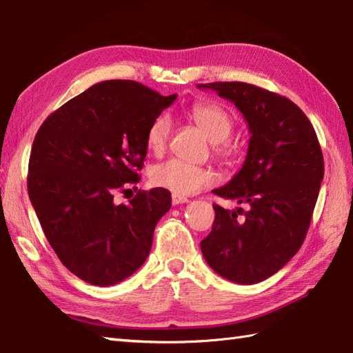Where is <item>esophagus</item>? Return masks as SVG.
<instances>
[{
    "label": "esophagus",
    "instance_id": "esophagus-1",
    "mask_svg": "<svg viewBox=\"0 0 353 353\" xmlns=\"http://www.w3.org/2000/svg\"><path fill=\"white\" fill-rule=\"evenodd\" d=\"M185 202H189V199L184 196H178V194H172V203H174V205H178V203H185Z\"/></svg>",
    "mask_w": 353,
    "mask_h": 353
}]
</instances>
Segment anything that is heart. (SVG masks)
I'll return each mask as SVG.
<instances>
[{"instance_id": "b5f03b06", "label": "heart", "mask_w": 353, "mask_h": 353, "mask_svg": "<svg viewBox=\"0 0 353 353\" xmlns=\"http://www.w3.org/2000/svg\"><path fill=\"white\" fill-rule=\"evenodd\" d=\"M190 117L203 131L211 142L217 143L214 152L222 159L226 155V146L222 143L234 130V117L225 107L216 103H198L190 108ZM170 123L164 114L157 116L146 130V148L148 151L159 155L166 150L169 139ZM152 185L169 190L178 196H189L198 193L213 183V174L193 164L184 163L178 159L163 161L150 172Z\"/></svg>"}]
</instances>
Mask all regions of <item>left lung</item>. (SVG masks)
<instances>
[{
	"label": "left lung",
	"instance_id": "8db88e82",
	"mask_svg": "<svg viewBox=\"0 0 353 353\" xmlns=\"http://www.w3.org/2000/svg\"><path fill=\"white\" fill-rule=\"evenodd\" d=\"M198 88L216 90L236 104L250 131L243 168L213 190L248 205V211L214 203L216 217L201 241L202 255L232 283H261L283 269L307 237L325 174L322 148L308 117L285 97L241 81Z\"/></svg>",
	"mask_w": 353,
	"mask_h": 353
}]
</instances>
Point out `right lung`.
Here are the masks:
<instances>
[{
	"label": "right lung",
	"instance_id": "right-lung-1",
	"mask_svg": "<svg viewBox=\"0 0 353 353\" xmlns=\"http://www.w3.org/2000/svg\"><path fill=\"white\" fill-rule=\"evenodd\" d=\"M175 99L137 81L108 80L68 101L37 131L28 196L59 260L85 283H121L151 252L170 192L139 190L127 205H116L114 193L140 181L146 130Z\"/></svg>",
	"mask_w": 353,
	"mask_h": 353
}]
</instances>
